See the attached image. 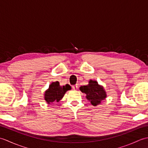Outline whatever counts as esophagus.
Listing matches in <instances>:
<instances>
[{
    "label": "esophagus",
    "mask_w": 148,
    "mask_h": 148,
    "mask_svg": "<svg viewBox=\"0 0 148 148\" xmlns=\"http://www.w3.org/2000/svg\"><path fill=\"white\" fill-rule=\"evenodd\" d=\"M77 88H78L77 84H76V85L72 86V89H73L74 90H77Z\"/></svg>",
    "instance_id": "34e87169"
}]
</instances>
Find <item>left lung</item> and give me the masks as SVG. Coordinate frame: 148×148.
Wrapping results in <instances>:
<instances>
[{
	"label": "left lung",
	"instance_id": "obj_1",
	"mask_svg": "<svg viewBox=\"0 0 148 148\" xmlns=\"http://www.w3.org/2000/svg\"><path fill=\"white\" fill-rule=\"evenodd\" d=\"M79 90L81 92L86 94V99L93 106L101 103V102L107 97L106 92L103 86L99 84L95 80L90 79L88 84L80 86Z\"/></svg>",
	"mask_w": 148,
	"mask_h": 148
}]
</instances>
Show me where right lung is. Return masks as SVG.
Instances as JSON below:
<instances>
[{
  "instance_id": "obj_1",
  "label": "right lung",
  "mask_w": 148,
  "mask_h": 148,
  "mask_svg": "<svg viewBox=\"0 0 148 148\" xmlns=\"http://www.w3.org/2000/svg\"><path fill=\"white\" fill-rule=\"evenodd\" d=\"M71 90L69 84L65 86H60L58 81L53 82L49 84L48 89L45 92V100L49 104L53 102H58L64 97L67 91Z\"/></svg>"
}]
</instances>
